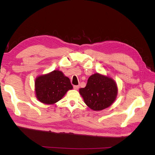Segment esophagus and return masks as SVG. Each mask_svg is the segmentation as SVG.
Masks as SVG:
<instances>
[{
  "label": "esophagus",
  "mask_w": 155,
  "mask_h": 155,
  "mask_svg": "<svg viewBox=\"0 0 155 155\" xmlns=\"http://www.w3.org/2000/svg\"><path fill=\"white\" fill-rule=\"evenodd\" d=\"M79 88V85H74V88L75 89V90H78Z\"/></svg>",
  "instance_id": "obj_1"
}]
</instances>
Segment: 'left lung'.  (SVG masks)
<instances>
[{
	"mask_svg": "<svg viewBox=\"0 0 155 155\" xmlns=\"http://www.w3.org/2000/svg\"><path fill=\"white\" fill-rule=\"evenodd\" d=\"M85 104L93 110L109 107L116 100L118 87L113 79L99 73L89 77L85 88L79 89Z\"/></svg>",
	"mask_w": 155,
	"mask_h": 155,
	"instance_id": "left-lung-1",
	"label": "left lung"
}]
</instances>
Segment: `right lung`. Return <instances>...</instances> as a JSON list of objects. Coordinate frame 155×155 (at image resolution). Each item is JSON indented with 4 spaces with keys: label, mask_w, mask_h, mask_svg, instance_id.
Instances as JSON below:
<instances>
[{
    "label": "right lung",
    "mask_w": 155,
    "mask_h": 155,
    "mask_svg": "<svg viewBox=\"0 0 155 155\" xmlns=\"http://www.w3.org/2000/svg\"><path fill=\"white\" fill-rule=\"evenodd\" d=\"M70 79L58 70L37 76L35 80V96L39 101L52 105L59 101L72 90Z\"/></svg>",
    "instance_id": "1"
}]
</instances>
